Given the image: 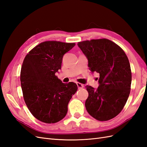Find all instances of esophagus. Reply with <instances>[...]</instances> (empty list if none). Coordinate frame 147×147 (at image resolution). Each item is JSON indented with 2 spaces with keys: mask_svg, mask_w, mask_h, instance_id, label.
Masks as SVG:
<instances>
[{
  "mask_svg": "<svg viewBox=\"0 0 147 147\" xmlns=\"http://www.w3.org/2000/svg\"><path fill=\"white\" fill-rule=\"evenodd\" d=\"M77 85L78 89H81V88H83L84 87L83 84H81L80 83H78V82H77Z\"/></svg>",
  "mask_w": 147,
  "mask_h": 147,
  "instance_id": "1",
  "label": "esophagus"
}]
</instances>
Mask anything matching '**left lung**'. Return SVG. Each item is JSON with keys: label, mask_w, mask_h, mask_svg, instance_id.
<instances>
[{"label": "left lung", "mask_w": 147, "mask_h": 147, "mask_svg": "<svg viewBox=\"0 0 147 147\" xmlns=\"http://www.w3.org/2000/svg\"><path fill=\"white\" fill-rule=\"evenodd\" d=\"M88 61L92 73L99 74L97 89L86 86L88 97L86 109L99 121H107L121 112L129 96L132 74L125 53L108 39L78 43Z\"/></svg>", "instance_id": "left-lung-1"}]
</instances>
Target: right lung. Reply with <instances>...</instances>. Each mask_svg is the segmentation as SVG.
<instances>
[{
  "instance_id": "add662e5",
  "label": "right lung",
  "mask_w": 147,
  "mask_h": 147,
  "mask_svg": "<svg viewBox=\"0 0 147 147\" xmlns=\"http://www.w3.org/2000/svg\"><path fill=\"white\" fill-rule=\"evenodd\" d=\"M75 45V43L44 42L25 57L21 70V88L28 109L39 121L55 123L67 113L77 85L63 83L55 74L61 69L64 54Z\"/></svg>"
}]
</instances>
